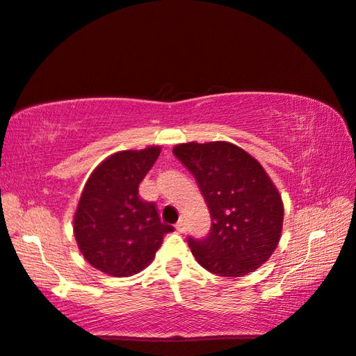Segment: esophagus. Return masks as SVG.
<instances>
[{"mask_svg": "<svg viewBox=\"0 0 356 356\" xmlns=\"http://www.w3.org/2000/svg\"><path fill=\"white\" fill-rule=\"evenodd\" d=\"M175 228H177L178 233H184L186 232V222H184V220L179 219L178 222H177V225H175Z\"/></svg>", "mask_w": 356, "mask_h": 356, "instance_id": "34e87169", "label": "esophagus"}]
</instances>
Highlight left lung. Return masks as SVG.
<instances>
[{
  "instance_id": "obj_1",
  "label": "left lung",
  "mask_w": 356,
  "mask_h": 356,
  "mask_svg": "<svg viewBox=\"0 0 356 356\" xmlns=\"http://www.w3.org/2000/svg\"><path fill=\"white\" fill-rule=\"evenodd\" d=\"M173 154L198 181L211 216L207 238H188L195 259L224 277L256 271L277 248L285 211L262 164L228 141L181 143Z\"/></svg>"
}]
</instances>
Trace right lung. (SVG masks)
<instances>
[{
    "label": "right lung",
    "mask_w": 356,
    "mask_h": 356,
    "mask_svg": "<svg viewBox=\"0 0 356 356\" xmlns=\"http://www.w3.org/2000/svg\"><path fill=\"white\" fill-rule=\"evenodd\" d=\"M160 146L109 155L86 179L73 232L86 262L113 277L143 271L173 227L161 222L156 205L140 198L138 186Z\"/></svg>",
    "instance_id": "obj_1"
}]
</instances>
